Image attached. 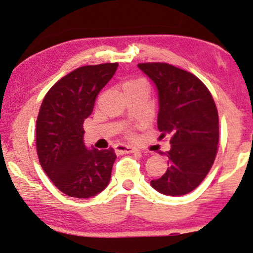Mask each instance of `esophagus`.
Wrapping results in <instances>:
<instances>
[{
    "label": "esophagus",
    "instance_id": "34e87169",
    "mask_svg": "<svg viewBox=\"0 0 253 253\" xmlns=\"http://www.w3.org/2000/svg\"><path fill=\"white\" fill-rule=\"evenodd\" d=\"M115 151L119 154H129V153H134V151H137V149L131 147V145L118 144L115 147Z\"/></svg>",
    "mask_w": 253,
    "mask_h": 253
}]
</instances>
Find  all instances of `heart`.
<instances>
[{
  "mask_svg": "<svg viewBox=\"0 0 253 253\" xmlns=\"http://www.w3.org/2000/svg\"><path fill=\"white\" fill-rule=\"evenodd\" d=\"M122 88H124V92H126V91H133V89H140V88L149 89V86L144 80L134 79V80H129V81L125 82V84H122Z\"/></svg>",
  "mask_w": 253,
  "mask_h": 253,
  "instance_id": "1",
  "label": "heart"
}]
</instances>
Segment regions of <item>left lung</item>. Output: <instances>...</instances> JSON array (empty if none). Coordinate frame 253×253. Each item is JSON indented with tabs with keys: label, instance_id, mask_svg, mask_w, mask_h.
<instances>
[{
	"label": "left lung",
	"instance_id": "obj_1",
	"mask_svg": "<svg viewBox=\"0 0 253 253\" xmlns=\"http://www.w3.org/2000/svg\"><path fill=\"white\" fill-rule=\"evenodd\" d=\"M138 68L155 84L159 94L160 139L169 135V169L151 187L169 196L185 195L205 179L217 155L219 127L214 100L191 73L167 63Z\"/></svg>",
	"mask_w": 253,
	"mask_h": 253
}]
</instances>
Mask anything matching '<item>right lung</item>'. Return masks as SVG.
<instances>
[{
    "mask_svg": "<svg viewBox=\"0 0 253 253\" xmlns=\"http://www.w3.org/2000/svg\"><path fill=\"white\" fill-rule=\"evenodd\" d=\"M118 66L105 63L71 71L53 84L40 108L36 121L40 164L53 184L71 198H91L110 182L116 159L114 149H87L84 122Z\"/></svg>",
    "mask_w": 253,
    "mask_h": 253,
    "instance_id": "obj_1",
    "label": "right lung"
}]
</instances>
